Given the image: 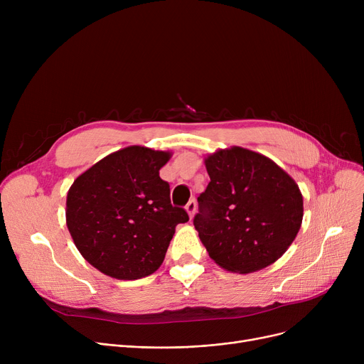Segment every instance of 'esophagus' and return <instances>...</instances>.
I'll use <instances>...</instances> for the list:
<instances>
[{"label": "esophagus", "instance_id": "obj_1", "mask_svg": "<svg viewBox=\"0 0 364 364\" xmlns=\"http://www.w3.org/2000/svg\"><path fill=\"white\" fill-rule=\"evenodd\" d=\"M186 211L188 213L190 218H192V217L195 215V213H196V200H195V199H190V200L187 202V205H186Z\"/></svg>", "mask_w": 364, "mask_h": 364}]
</instances>
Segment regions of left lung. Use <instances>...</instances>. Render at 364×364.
<instances>
[{
	"mask_svg": "<svg viewBox=\"0 0 364 364\" xmlns=\"http://www.w3.org/2000/svg\"><path fill=\"white\" fill-rule=\"evenodd\" d=\"M211 181L199 195L193 224L220 267L252 273L279 259L302 223L296 183L272 159L232 147L205 159Z\"/></svg>",
	"mask_w": 364,
	"mask_h": 364,
	"instance_id": "8db88e82",
	"label": "left lung"
}]
</instances>
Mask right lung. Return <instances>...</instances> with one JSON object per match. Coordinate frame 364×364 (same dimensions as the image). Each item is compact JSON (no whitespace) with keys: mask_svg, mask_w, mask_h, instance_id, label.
I'll return each instance as SVG.
<instances>
[{"mask_svg":"<svg viewBox=\"0 0 364 364\" xmlns=\"http://www.w3.org/2000/svg\"><path fill=\"white\" fill-rule=\"evenodd\" d=\"M169 153L129 146L76 178L66 200V224L82 257L102 273L136 280L155 273L176 225L188 221L172 206L159 177Z\"/></svg>","mask_w":364,"mask_h":364,"instance_id":"1","label":"right lung"}]
</instances>
